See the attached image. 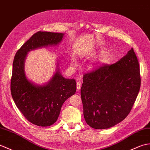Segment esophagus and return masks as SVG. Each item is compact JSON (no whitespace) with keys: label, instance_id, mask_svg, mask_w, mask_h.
Returning <instances> with one entry per match:
<instances>
[{"label":"esophagus","instance_id":"esophagus-1","mask_svg":"<svg viewBox=\"0 0 150 150\" xmlns=\"http://www.w3.org/2000/svg\"><path fill=\"white\" fill-rule=\"evenodd\" d=\"M81 82L78 81L77 82H76V89L79 90L80 89H81Z\"/></svg>","mask_w":150,"mask_h":150}]
</instances>
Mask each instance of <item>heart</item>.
<instances>
[{"label":"heart","instance_id":"obj_1","mask_svg":"<svg viewBox=\"0 0 150 150\" xmlns=\"http://www.w3.org/2000/svg\"><path fill=\"white\" fill-rule=\"evenodd\" d=\"M74 66H75V65H76V62H75V61L74 62Z\"/></svg>","mask_w":150,"mask_h":150}]
</instances>
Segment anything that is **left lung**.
I'll list each match as a JSON object with an SVG mask.
<instances>
[{"label": "left lung", "mask_w": 150, "mask_h": 150, "mask_svg": "<svg viewBox=\"0 0 150 150\" xmlns=\"http://www.w3.org/2000/svg\"><path fill=\"white\" fill-rule=\"evenodd\" d=\"M140 87V68L133 48L116 63L83 75L81 95L87 124L105 129L120 123L130 113Z\"/></svg>", "instance_id": "obj_1"}]
</instances>
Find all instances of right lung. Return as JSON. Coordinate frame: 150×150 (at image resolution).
<instances>
[{
	"instance_id": "add662e5",
	"label": "right lung",
	"mask_w": 150,
	"mask_h": 150,
	"mask_svg": "<svg viewBox=\"0 0 150 150\" xmlns=\"http://www.w3.org/2000/svg\"><path fill=\"white\" fill-rule=\"evenodd\" d=\"M64 34L39 31L16 52L13 63L11 93L16 107L26 119L40 127H48L57 121L62 104L76 92L75 79H66L57 68L45 85L27 79L24 63L28 52L36 48L57 45Z\"/></svg>"
}]
</instances>
